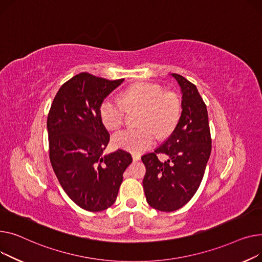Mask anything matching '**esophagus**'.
<instances>
[{
    "mask_svg": "<svg viewBox=\"0 0 262 262\" xmlns=\"http://www.w3.org/2000/svg\"><path fill=\"white\" fill-rule=\"evenodd\" d=\"M132 159H133L134 162H137V161L141 160V156L137 155V153H133V155H132Z\"/></svg>",
    "mask_w": 262,
    "mask_h": 262,
    "instance_id": "esophagus-1",
    "label": "esophagus"
}]
</instances>
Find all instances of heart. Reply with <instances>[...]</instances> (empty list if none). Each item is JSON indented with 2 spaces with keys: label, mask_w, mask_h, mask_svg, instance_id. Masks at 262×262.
Here are the masks:
<instances>
[{
  "label": "heart",
  "mask_w": 262,
  "mask_h": 262,
  "mask_svg": "<svg viewBox=\"0 0 262 262\" xmlns=\"http://www.w3.org/2000/svg\"><path fill=\"white\" fill-rule=\"evenodd\" d=\"M144 109L141 125L145 128L120 130L113 135L117 148L132 152H143L155 145L156 132L166 136L170 133L181 114V101L174 92H165L158 83L141 82L125 90L122 98H105L99 107L102 124L114 130L124 124L128 110Z\"/></svg>",
  "instance_id": "heart-1"
}]
</instances>
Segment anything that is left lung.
Listing matches in <instances>:
<instances>
[{
    "label": "left lung",
    "instance_id": "1",
    "mask_svg": "<svg viewBox=\"0 0 262 262\" xmlns=\"http://www.w3.org/2000/svg\"><path fill=\"white\" fill-rule=\"evenodd\" d=\"M182 90V114L168 140L155 152L142 157L146 166L143 186L148 204L161 211L185 205L202 182L211 151L206 104L196 86L172 74ZM158 154L168 160L161 162Z\"/></svg>",
    "mask_w": 262,
    "mask_h": 262
}]
</instances>
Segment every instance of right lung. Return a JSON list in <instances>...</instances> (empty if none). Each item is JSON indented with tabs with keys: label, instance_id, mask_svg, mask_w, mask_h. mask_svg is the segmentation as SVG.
<instances>
[{
	"label": "right lung",
	"instance_id": "1",
	"mask_svg": "<svg viewBox=\"0 0 262 262\" xmlns=\"http://www.w3.org/2000/svg\"><path fill=\"white\" fill-rule=\"evenodd\" d=\"M122 81L80 73L61 85L49 112L52 167L72 201L88 211H101L115 202L122 174L132 162L125 150L102 156L110 134L99 107Z\"/></svg>",
	"mask_w": 262,
	"mask_h": 262
}]
</instances>
